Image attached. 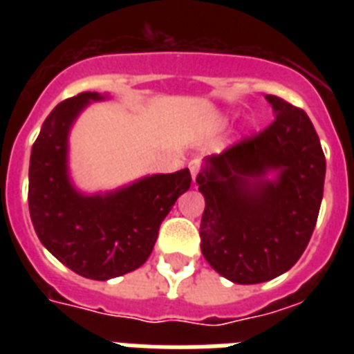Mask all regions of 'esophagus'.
<instances>
[{
  "label": "esophagus",
  "mask_w": 354,
  "mask_h": 354,
  "mask_svg": "<svg viewBox=\"0 0 354 354\" xmlns=\"http://www.w3.org/2000/svg\"><path fill=\"white\" fill-rule=\"evenodd\" d=\"M189 171H191V176H193V182H196V178L200 176V171H202V163L198 160H193L189 163Z\"/></svg>",
  "instance_id": "34e87169"
}]
</instances>
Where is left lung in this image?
Wrapping results in <instances>:
<instances>
[{
    "label": "left lung",
    "mask_w": 354,
    "mask_h": 354,
    "mask_svg": "<svg viewBox=\"0 0 354 354\" xmlns=\"http://www.w3.org/2000/svg\"><path fill=\"white\" fill-rule=\"evenodd\" d=\"M275 121L252 139L207 156L196 178L205 209L202 253L236 285L285 274L305 252L324 198L325 156L308 115L266 95Z\"/></svg>",
    "instance_id": "obj_1"
}]
</instances>
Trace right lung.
Returning a JSON list of instances; mask_svg holds the SVG:
<instances>
[{
	"mask_svg": "<svg viewBox=\"0 0 354 354\" xmlns=\"http://www.w3.org/2000/svg\"><path fill=\"white\" fill-rule=\"evenodd\" d=\"M108 95L84 91L55 106L30 150L29 211L40 242L75 274L108 281L152 253L172 205L191 187L189 169L143 176L106 193H82L69 176V132L82 110Z\"/></svg>",
	"mask_w": 354,
	"mask_h": 354,
	"instance_id": "obj_1",
	"label": "right lung"
}]
</instances>
